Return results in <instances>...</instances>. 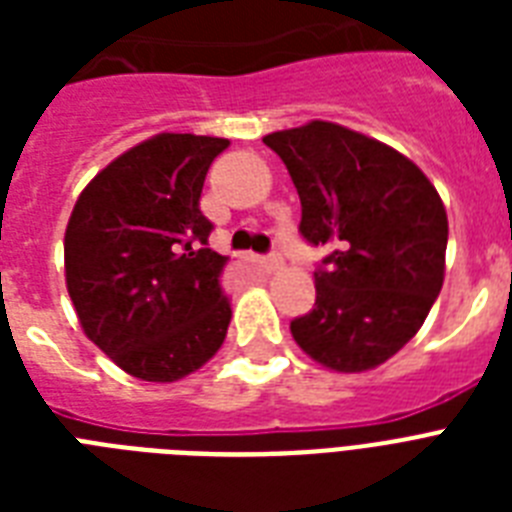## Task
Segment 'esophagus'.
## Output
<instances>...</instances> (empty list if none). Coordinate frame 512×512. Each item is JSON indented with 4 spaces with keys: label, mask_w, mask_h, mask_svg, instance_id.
I'll use <instances>...</instances> for the list:
<instances>
[{
    "label": "esophagus",
    "mask_w": 512,
    "mask_h": 512,
    "mask_svg": "<svg viewBox=\"0 0 512 512\" xmlns=\"http://www.w3.org/2000/svg\"><path fill=\"white\" fill-rule=\"evenodd\" d=\"M281 265H284V260H281L279 252H271V255H265V257H263V268H265V271H268V273L279 271Z\"/></svg>",
    "instance_id": "esophagus-1"
}]
</instances>
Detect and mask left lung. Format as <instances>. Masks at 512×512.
<instances>
[{
  "label": "left lung",
  "mask_w": 512,
  "mask_h": 512,
  "mask_svg": "<svg viewBox=\"0 0 512 512\" xmlns=\"http://www.w3.org/2000/svg\"><path fill=\"white\" fill-rule=\"evenodd\" d=\"M287 164L313 247L316 305L289 324L300 348L335 372H366L417 335L444 284V201L404 154L332 122L265 135Z\"/></svg>",
  "instance_id": "8db88e82"
}]
</instances>
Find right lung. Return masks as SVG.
<instances>
[{
  "instance_id": "obj_1",
  "label": "right lung",
  "mask_w": 512,
  "mask_h": 512,
  "mask_svg": "<svg viewBox=\"0 0 512 512\" xmlns=\"http://www.w3.org/2000/svg\"><path fill=\"white\" fill-rule=\"evenodd\" d=\"M225 138L162 132L92 177L66 228V287L84 335L146 382L196 372L223 345L228 257L199 199Z\"/></svg>"
}]
</instances>
